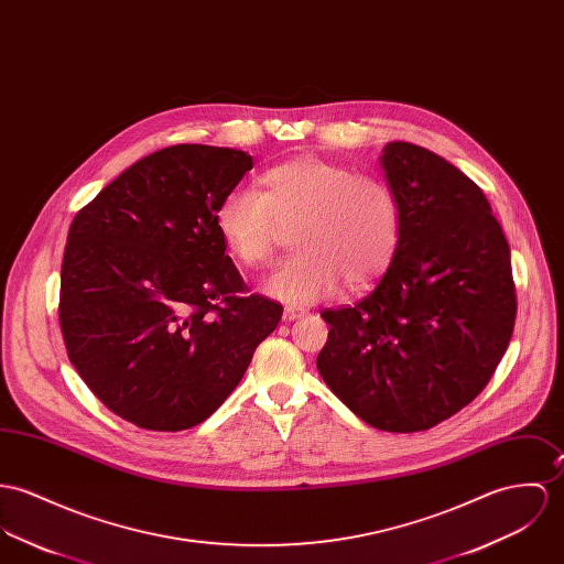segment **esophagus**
<instances>
[{
	"label": "esophagus",
	"instance_id": "1",
	"mask_svg": "<svg viewBox=\"0 0 564 564\" xmlns=\"http://www.w3.org/2000/svg\"><path fill=\"white\" fill-rule=\"evenodd\" d=\"M302 316H304V312H302V310H295V307H286L282 318H284L286 323H291V321H297V318H302Z\"/></svg>",
	"mask_w": 564,
	"mask_h": 564
}]
</instances>
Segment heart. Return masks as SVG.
<instances>
[{
  "label": "heart",
  "mask_w": 564,
  "mask_h": 564,
  "mask_svg": "<svg viewBox=\"0 0 564 564\" xmlns=\"http://www.w3.org/2000/svg\"><path fill=\"white\" fill-rule=\"evenodd\" d=\"M260 192L230 189L215 208V228L228 254L246 267L264 264L280 226H295L293 248L264 282V291L291 306H306L338 291L377 282L401 241V206L379 178L302 154L267 167Z\"/></svg>",
  "instance_id": "obj_1"
}]
</instances>
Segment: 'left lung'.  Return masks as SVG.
<instances>
[{"instance_id": "obj_1", "label": "left lung", "mask_w": 564, "mask_h": 564, "mask_svg": "<svg viewBox=\"0 0 564 564\" xmlns=\"http://www.w3.org/2000/svg\"><path fill=\"white\" fill-rule=\"evenodd\" d=\"M379 163L401 206V241L375 291L323 310L316 368L366 424L426 431L471 403L511 343V250L480 187L444 156L386 144Z\"/></svg>"}]
</instances>
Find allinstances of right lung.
Wrapping results in <instances>:
<instances>
[{
	"mask_svg": "<svg viewBox=\"0 0 564 564\" xmlns=\"http://www.w3.org/2000/svg\"><path fill=\"white\" fill-rule=\"evenodd\" d=\"M248 170L243 151L170 147L127 167L68 228V359L107 410L140 429L200 424L282 318L278 302L243 295L215 228V208Z\"/></svg>",
	"mask_w": 564,
	"mask_h": 564,
	"instance_id": "right-lung-1",
	"label": "right lung"
}]
</instances>
